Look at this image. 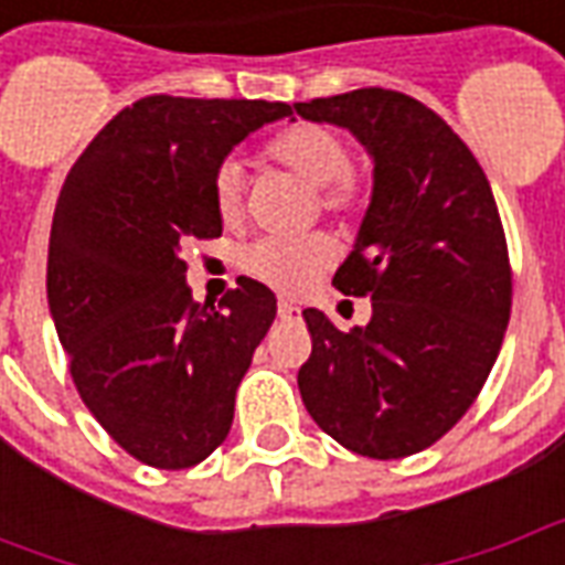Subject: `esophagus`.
Returning <instances> with one entry per match:
<instances>
[{
  "label": "esophagus",
  "instance_id": "obj_1",
  "mask_svg": "<svg viewBox=\"0 0 565 565\" xmlns=\"http://www.w3.org/2000/svg\"><path fill=\"white\" fill-rule=\"evenodd\" d=\"M278 318L281 320H299V308L294 306V302H278Z\"/></svg>",
  "mask_w": 565,
  "mask_h": 565
}]
</instances>
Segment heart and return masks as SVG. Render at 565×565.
I'll use <instances>...</instances> for the list:
<instances>
[{
  "label": "heart",
  "mask_w": 565,
  "mask_h": 565,
  "mask_svg": "<svg viewBox=\"0 0 565 565\" xmlns=\"http://www.w3.org/2000/svg\"><path fill=\"white\" fill-rule=\"evenodd\" d=\"M263 160L281 166L315 190V209L339 221H356L369 209L372 178L351 162V148L339 129L323 124H294L263 145ZM214 211L226 230L245 221V181L235 162H221L211 181ZM335 263V242L327 233L296 238H259L247 247L242 269L254 281L284 296H302Z\"/></svg>",
  "instance_id": "1"
}]
</instances>
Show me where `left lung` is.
<instances>
[{
    "label": "left lung",
    "mask_w": 565,
    "mask_h": 565,
    "mask_svg": "<svg viewBox=\"0 0 565 565\" xmlns=\"http://www.w3.org/2000/svg\"><path fill=\"white\" fill-rule=\"evenodd\" d=\"M294 108L351 129L375 160L356 245L332 278L372 299V320L342 332L302 311V403L354 454L412 457L469 412L502 348L511 263L497 199L466 141L405 93L363 87Z\"/></svg>",
    "instance_id": "8db88e82"
}]
</instances>
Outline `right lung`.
I'll return each mask as SVG.
<instances>
[{
	"instance_id": "add662e5",
	"label": "right lung",
	"mask_w": 565,
	"mask_h": 565,
	"mask_svg": "<svg viewBox=\"0 0 565 565\" xmlns=\"http://www.w3.org/2000/svg\"><path fill=\"white\" fill-rule=\"evenodd\" d=\"M290 115L266 99L145 96L105 124L60 190L47 247L56 335L90 415L145 466L190 469L233 426L275 294L238 278L202 306L181 250L223 233L211 199L223 157Z\"/></svg>"
}]
</instances>
